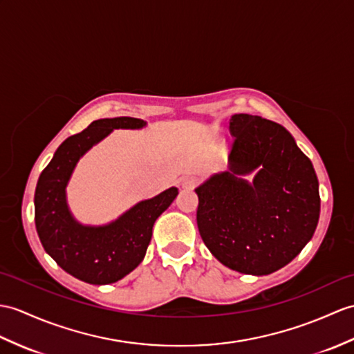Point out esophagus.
Listing matches in <instances>:
<instances>
[{
    "mask_svg": "<svg viewBox=\"0 0 354 354\" xmlns=\"http://www.w3.org/2000/svg\"><path fill=\"white\" fill-rule=\"evenodd\" d=\"M196 185H197L196 176H185L183 180H180V187L185 188V190H193Z\"/></svg>",
    "mask_w": 354,
    "mask_h": 354,
    "instance_id": "obj_1",
    "label": "esophagus"
}]
</instances>
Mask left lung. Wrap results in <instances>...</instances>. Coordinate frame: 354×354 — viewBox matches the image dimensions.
Listing matches in <instances>:
<instances>
[{"label": "left lung", "mask_w": 354, "mask_h": 354, "mask_svg": "<svg viewBox=\"0 0 354 354\" xmlns=\"http://www.w3.org/2000/svg\"><path fill=\"white\" fill-rule=\"evenodd\" d=\"M229 171L196 188L197 227L209 252L231 270L264 276L297 257L319 218L310 160L276 122L234 114ZM258 169L253 183L241 176Z\"/></svg>", "instance_id": "left-lung-1"}]
</instances>
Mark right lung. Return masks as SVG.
I'll use <instances>...</instances> for the list:
<instances>
[{
    "instance_id": "1",
    "label": "right lung",
    "mask_w": 354,
    "mask_h": 354,
    "mask_svg": "<svg viewBox=\"0 0 354 354\" xmlns=\"http://www.w3.org/2000/svg\"><path fill=\"white\" fill-rule=\"evenodd\" d=\"M145 125V120L136 118L95 120L84 131L66 138L39 176L35 221L40 243L66 273L80 281L106 285L129 274L145 258L155 220L178 196V188L171 187L138 202L104 226H84L71 214L66 185L78 160L113 129H138Z\"/></svg>"
}]
</instances>
